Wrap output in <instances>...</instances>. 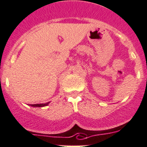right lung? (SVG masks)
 Returning a JSON list of instances; mask_svg holds the SVG:
<instances>
[{
	"label": "right lung",
	"instance_id": "right-lung-1",
	"mask_svg": "<svg viewBox=\"0 0 147 147\" xmlns=\"http://www.w3.org/2000/svg\"><path fill=\"white\" fill-rule=\"evenodd\" d=\"M49 103V102L46 103H40V104H30V106H33V107H44V106H48Z\"/></svg>",
	"mask_w": 147,
	"mask_h": 147
}]
</instances>
